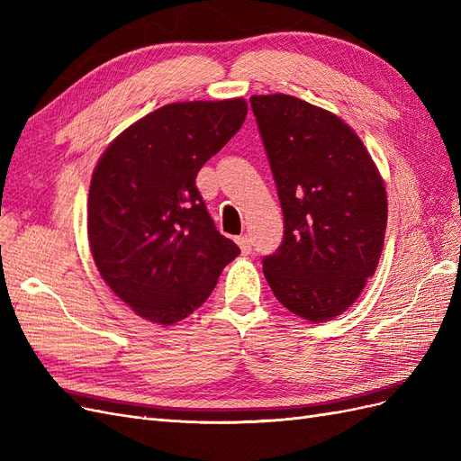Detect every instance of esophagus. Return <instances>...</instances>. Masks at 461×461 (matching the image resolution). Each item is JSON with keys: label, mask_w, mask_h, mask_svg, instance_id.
Wrapping results in <instances>:
<instances>
[{"label": "esophagus", "mask_w": 461, "mask_h": 461, "mask_svg": "<svg viewBox=\"0 0 461 461\" xmlns=\"http://www.w3.org/2000/svg\"><path fill=\"white\" fill-rule=\"evenodd\" d=\"M236 244L240 246V249H242V254H249V249H252V244H249V239L248 236H236Z\"/></svg>", "instance_id": "esophagus-1"}]
</instances>
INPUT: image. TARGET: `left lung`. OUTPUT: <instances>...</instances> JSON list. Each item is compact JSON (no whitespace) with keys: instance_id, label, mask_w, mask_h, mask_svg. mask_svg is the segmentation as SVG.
I'll list each match as a JSON object with an SVG mask.
<instances>
[{"instance_id":"8db88e82","label":"left lung","mask_w":461,"mask_h":461,"mask_svg":"<svg viewBox=\"0 0 461 461\" xmlns=\"http://www.w3.org/2000/svg\"><path fill=\"white\" fill-rule=\"evenodd\" d=\"M285 215L263 275L288 312L325 323L359 298L379 265L386 190L367 148L330 111L288 94L249 97Z\"/></svg>"}]
</instances>
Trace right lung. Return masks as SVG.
Segmentation results:
<instances>
[{
	"mask_svg": "<svg viewBox=\"0 0 461 461\" xmlns=\"http://www.w3.org/2000/svg\"><path fill=\"white\" fill-rule=\"evenodd\" d=\"M244 97L163 105L124 129L92 173L88 242L105 285L151 323L196 312L240 254L209 217L196 175L239 132Z\"/></svg>",
	"mask_w": 461,
	"mask_h": 461,
	"instance_id": "add662e5",
	"label": "right lung"
}]
</instances>
